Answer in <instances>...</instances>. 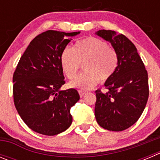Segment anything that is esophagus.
<instances>
[{"instance_id": "34e87169", "label": "esophagus", "mask_w": 160, "mask_h": 160, "mask_svg": "<svg viewBox=\"0 0 160 160\" xmlns=\"http://www.w3.org/2000/svg\"><path fill=\"white\" fill-rule=\"evenodd\" d=\"M78 93H79V95H80V97H82V96H84V94H86V92H85V91H83V90H78Z\"/></svg>"}]
</instances>
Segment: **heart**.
Listing matches in <instances>:
<instances>
[{"label": "heart", "mask_w": 160, "mask_h": 160, "mask_svg": "<svg viewBox=\"0 0 160 160\" xmlns=\"http://www.w3.org/2000/svg\"><path fill=\"white\" fill-rule=\"evenodd\" d=\"M61 66L68 78H73L83 64L85 72L70 82V87L90 90L100 81L111 78L118 65L116 51L105 41L89 37L76 42L73 49L66 47L60 58Z\"/></svg>", "instance_id": "1"}]
</instances>
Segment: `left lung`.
Here are the masks:
<instances>
[{
  "label": "left lung",
  "mask_w": 160,
  "mask_h": 160,
  "mask_svg": "<svg viewBox=\"0 0 160 160\" xmlns=\"http://www.w3.org/2000/svg\"><path fill=\"white\" fill-rule=\"evenodd\" d=\"M95 33L112 45L118 57L116 70L104 84L107 92L95 91L96 121L104 129L122 131L138 121L146 107L148 71L136 47L127 37L106 29Z\"/></svg>",
  "instance_id": "1"
}]
</instances>
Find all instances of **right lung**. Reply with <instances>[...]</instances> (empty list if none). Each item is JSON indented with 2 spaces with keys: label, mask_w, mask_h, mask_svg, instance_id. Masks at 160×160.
I'll list each match as a JSON object with an SVG mask.
<instances>
[{
  "label": "right lung",
  "mask_w": 160,
  "mask_h": 160,
  "mask_svg": "<svg viewBox=\"0 0 160 160\" xmlns=\"http://www.w3.org/2000/svg\"><path fill=\"white\" fill-rule=\"evenodd\" d=\"M80 32L48 30L38 35L25 49L14 71V105L33 131L56 135L72 123L70 108L80 97L75 89L60 90L65 84L62 52Z\"/></svg>",
  "instance_id": "add662e5"
}]
</instances>
